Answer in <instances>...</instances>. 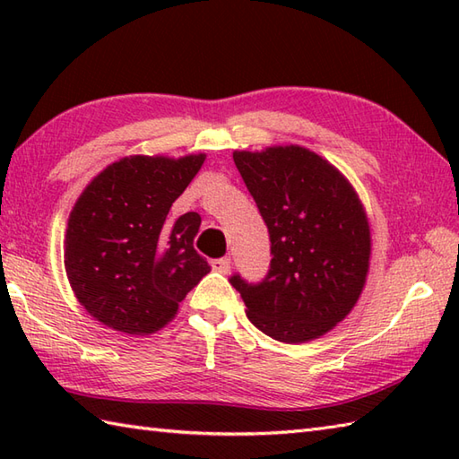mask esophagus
<instances>
[{
	"label": "esophagus",
	"instance_id": "esophagus-1",
	"mask_svg": "<svg viewBox=\"0 0 459 459\" xmlns=\"http://www.w3.org/2000/svg\"><path fill=\"white\" fill-rule=\"evenodd\" d=\"M211 266L214 272H221V274H229L230 272V260L229 258H217L211 262Z\"/></svg>",
	"mask_w": 459,
	"mask_h": 459
}]
</instances>
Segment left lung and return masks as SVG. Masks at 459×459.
<instances>
[{
  "label": "left lung",
  "mask_w": 459,
  "mask_h": 459,
  "mask_svg": "<svg viewBox=\"0 0 459 459\" xmlns=\"http://www.w3.org/2000/svg\"><path fill=\"white\" fill-rule=\"evenodd\" d=\"M264 219L268 276H232L260 331L281 343L314 341L343 321L365 288L370 227L353 185L335 165L301 145L232 153Z\"/></svg>",
  "instance_id": "obj_1"
}]
</instances>
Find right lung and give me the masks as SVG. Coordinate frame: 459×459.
I'll list each match as a JSON object with an SVG mask.
<instances>
[{"instance_id":"obj_1","label":"right lung","mask_w":459,"mask_h":459,"mask_svg":"<svg viewBox=\"0 0 459 459\" xmlns=\"http://www.w3.org/2000/svg\"><path fill=\"white\" fill-rule=\"evenodd\" d=\"M207 155H128L86 185L68 217L65 270L76 299L106 327L150 335L211 272L193 248L199 212L169 219Z\"/></svg>"}]
</instances>
